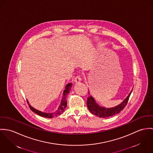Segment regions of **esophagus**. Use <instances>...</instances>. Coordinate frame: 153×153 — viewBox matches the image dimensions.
Segmentation results:
<instances>
[{
    "instance_id": "obj_1",
    "label": "esophagus",
    "mask_w": 153,
    "mask_h": 153,
    "mask_svg": "<svg viewBox=\"0 0 153 153\" xmlns=\"http://www.w3.org/2000/svg\"><path fill=\"white\" fill-rule=\"evenodd\" d=\"M81 80H82L81 77H80V76H77L76 77L75 79H74V82H75L76 83H80V82H81Z\"/></svg>"
}]
</instances>
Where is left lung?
<instances>
[{"label": "left lung", "mask_w": 153, "mask_h": 153, "mask_svg": "<svg viewBox=\"0 0 153 153\" xmlns=\"http://www.w3.org/2000/svg\"><path fill=\"white\" fill-rule=\"evenodd\" d=\"M133 88L128 94V95L127 96V97L123 100V102H121L119 105L111 108H106L105 107L100 105L96 102L94 97L90 94V92L88 91L89 96L88 97L87 101V107L89 111L92 114L100 118H107L108 117H112L118 113H120V111L123 110V108L125 107L131 95Z\"/></svg>", "instance_id": "obj_1"}]
</instances>
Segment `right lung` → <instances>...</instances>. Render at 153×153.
<instances>
[{
	"label": "right lung",
	"instance_id": "right-lung-1",
	"mask_svg": "<svg viewBox=\"0 0 153 153\" xmlns=\"http://www.w3.org/2000/svg\"><path fill=\"white\" fill-rule=\"evenodd\" d=\"M71 87H72V83H69L66 85L65 88L63 93V97H62V100H61V102L60 103V105H59V107H58L57 110L54 112L46 113V112H43V111H41L40 110H38L36 109L34 107H33L30 104L29 102H28V100H27L28 105H29L30 110L32 111H33L34 113L38 114L40 116L44 117H46V118H50V119L53 117H57V116L60 115L61 114H62L64 112L65 108H66L67 104H68L67 100H66V96L68 94L70 90H71Z\"/></svg>",
	"mask_w": 153,
	"mask_h": 153
}]
</instances>
